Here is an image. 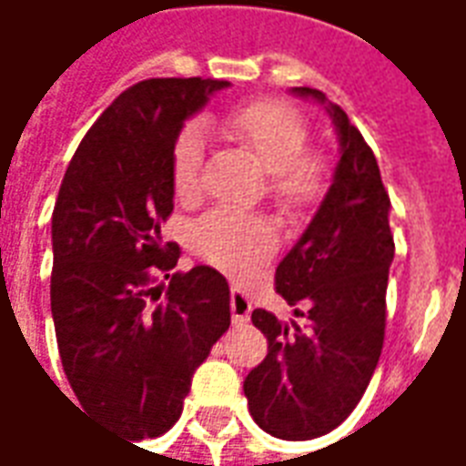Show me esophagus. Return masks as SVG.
Listing matches in <instances>:
<instances>
[{"label": "esophagus", "instance_id": "34e87169", "mask_svg": "<svg viewBox=\"0 0 466 466\" xmlns=\"http://www.w3.org/2000/svg\"><path fill=\"white\" fill-rule=\"evenodd\" d=\"M229 307H232V319L237 324L247 322L249 314H252V302H249V297H247L242 289H237V287H234L232 294H229Z\"/></svg>", "mask_w": 466, "mask_h": 466}]
</instances>
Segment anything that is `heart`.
Wrapping results in <instances>:
<instances>
[{"label":"heart","mask_w":466,"mask_h":466,"mask_svg":"<svg viewBox=\"0 0 466 466\" xmlns=\"http://www.w3.org/2000/svg\"><path fill=\"white\" fill-rule=\"evenodd\" d=\"M214 127L257 157L269 174V192L284 212H304L327 189V164L307 152L309 127L302 115L282 102H249L224 112ZM204 137L197 124H187L172 147V187L177 197L199 189ZM277 247V232L262 217L214 209L194 227V252L227 272H249Z\"/></svg>","instance_id":"1"}]
</instances>
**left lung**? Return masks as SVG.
<instances>
[{
    "label": "left lung",
    "mask_w": 466,
    "mask_h": 466,
    "mask_svg": "<svg viewBox=\"0 0 466 466\" xmlns=\"http://www.w3.org/2000/svg\"><path fill=\"white\" fill-rule=\"evenodd\" d=\"M292 92L327 109L342 157L314 219L274 274L277 292L304 324L254 309L267 357L247 374L244 394L272 437L314 440L350 417L377 370L394 237L390 194L360 129L319 89Z\"/></svg>",
    "instance_id": "obj_1"
}]
</instances>
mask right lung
<instances>
[{"label": "right lung", "instance_id": "obj_1", "mask_svg": "<svg viewBox=\"0 0 466 466\" xmlns=\"http://www.w3.org/2000/svg\"><path fill=\"white\" fill-rule=\"evenodd\" d=\"M224 86L202 76L129 86L82 139L52 214L62 367L86 414L132 441L179 420L194 370L232 322L222 274L174 272L179 247L162 239L174 139Z\"/></svg>", "mask_w": 466, "mask_h": 466}]
</instances>
